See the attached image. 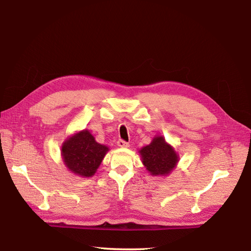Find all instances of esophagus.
I'll return each mask as SVG.
<instances>
[{"label": "esophagus", "instance_id": "34e87169", "mask_svg": "<svg viewBox=\"0 0 251 251\" xmlns=\"http://www.w3.org/2000/svg\"><path fill=\"white\" fill-rule=\"evenodd\" d=\"M117 145L118 147H121V148H126V147H129V143H126L124 139H119L117 142Z\"/></svg>", "mask_w": 251, "mask_h": 251}]
</instances>
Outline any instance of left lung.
<instances>
[{"label":"left lung","mask_w":251,"mask_h":251,"mask_svg":"<svg viewBox=\"0 0 251 251\" xmlns=\"http://www.w3.org/2000/svg\"><path fill=\"white\" fill-rule=\"evenodd\" d=\"M139 153L146 168L153 176L169 174L178 162V155L162 136L153 138L152 143L144 147Z\"/></svg>","instance_id":"obj_1"}]
</instances>
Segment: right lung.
<instances>
[{
  "mask_svg": "<svg viewBox=\"0 0 251 251\" xmlns=\"http://www.w3.org/2000/svg\"><path fill=\"white\" fill-rule=\"evenodd\" d=\"M108 148L98 144L88 131H82L63 145L62 154L66 166L72 173L82 176H91L100 166Z\"/></svg>",
  "mask_w": 251,
  "mask_h": 251,
  "instance_id": "1",
  "label": "right lung"
}]
</instances>
